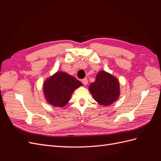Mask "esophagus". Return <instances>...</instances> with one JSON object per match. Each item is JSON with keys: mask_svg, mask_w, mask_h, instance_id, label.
I'll return each mask as SVG.
<instances>
[{"mask_svg": "<svg viewBox=\"0 0 161 161\" xmlns=\"http://www.w3.org/2000/svg\"><path fill=\"white\" fill-rule=\"evenodd\" d=\"M82 83H83L84 85H86L87 83H88V79H87L86 78H85V79L82 80Z\"/></svg>", "mask_w": 161, "mask_h": 161, "instance_id": "obj_1", "label": "esophagus"}]
</instances>
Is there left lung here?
I'll list each match as a JSON object with an SVG mask.
<instances>
[{"label":"left lung","mask_w":161,"mask_h":161,"mask_svg":"<svg viewBox=\"0 0 161 161\" xmlns=\"http://www.w3.org/2000/svg\"><path fill=\"white\" fill-rule=\"evenodd\" d=\"M94 99L99 104L109 106L118 99L120 95L119 80L105 70L99 71L94 82L89 86Z\"/></svg>","instance_id":"1"}]
</instances>
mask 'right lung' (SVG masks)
<instances>
[{
	"label": "right lung",
	"instance_id": "1",
	"mask_svg": "<svg viewBox=\"0 0 161 161\" xmlns=\"http://www.w3.org/2000/svg\"><path fill=\"white\" fill-rule=\"evenodd\" d=\"M82 86L76 79L64 72H56L46 79L43 84L46 101L55 108H63L70 99L76 89Z\"/></svg>",
	"mask_w": 161,
	"mask_h": 161
}]
</instances>
